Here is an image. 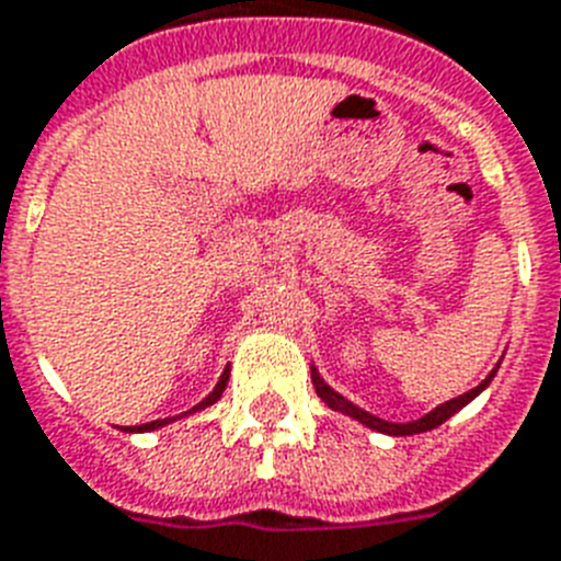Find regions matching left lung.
I'll return each instance as SVG.
<instances>
[{
    "label": "left lung",
    "instance_id": "obj_1",
    "mask_svg": "<svg viewBox=\"0 0 561 561\" xmlns=\"http://www.w3.org/2000/svg\"><path fill=\"white\" fill-rule=\"evenodd\" d=\"M496 370H499V368H493L491 374L484 376V379L477 385V388H470L468 393H462V397L450 399V402L439 404V408H433L431 413H425V416H422V419H413V422H385V419L374 416V413L362 411L359 404L347 402V399L342 397V393H336V390H333L331 385L324 382L322 376H319L317 368H310V379H313V388H317L319 399H322V402L328 404L331 411L345 413V416L356 419V422H362V425L370 427V431L388 433V436H413V433H425V431H433V427H439L442 422H448V419L454 416V413L462 411L465 404L473 402V399H477L479 393H482V390L488 388V385H491V379H493V376H496Z\"/></svg>",
    "mask_w": 561,
    "mask_h": 561
}]
</instances>
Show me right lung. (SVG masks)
<instances>
[{"mask_svg":"<svg viewBox=\"0 0 561 561\" xmlns=\"http://www.w3.org/2000/svg\"><path fill=\"white\" fill-rule=\"evenodd\" d=\"M228 376H230V370L225 368V374L219 376V382H216V388L210 390L208 397L202 399L199 404H193L191 411H185V413H179V416H187V413H196V411H205V408H210V404L216 402V399L222 397L225 393V388H228ZM179 416H168V419H157V422H148V425H136V427H128V431H136V433H142V431H157V427H164V425H171V422H176Z\"/></svg>","mask_w":561,"mask_h":561,"instance_id":"right-lung-1","label":"right lung"}]
</instances>
